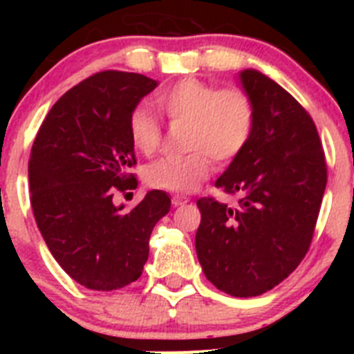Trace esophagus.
I'll return each instance as SVG.
<instances>
[{
	"instance_id": "esophagus-1",
	"label": "esophagus",
	"mask_w": 354,
	"mask_h": 354,
	"mask_svg": "<svg viewBox=\"0 0 354 354\" xmlns=\"http://www.w3.org/2000/svg\"><path fill=\"white\" fill-rule=\"evenodd\" d=\"M189 200H187V196H183V195H174L171 196V204L175 205V207H179V205H184L187 204Z\"/></svg>"
}]
</instances>
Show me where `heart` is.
Segmentation results:
<instances>
[{"label": "heart", "mask_w": 354, "mask_h": 354, "mask_svg": "<svg viewBox=\"0 0 354 354\" xmlns=\"http://www.w3.org/2000/svg\"><path fill=\"white\" fill-rule=\"evenodd\" d=\"M156 104L170 122L186 124L183 158L159 159L145 168L147 186L171 193L195 192L220 165L246 149L255 124V108L241 88H218L196 77L177 81L156 95ZM161 126L145 108L129 117V138L140 154L152 156L161 143Z\"/></svg>", "instance_id": "1"}]
</instances>
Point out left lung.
Here are the masks:
<instances>
[{"mask_svg":"<svg viewBox=\"0 0 354 354\" xmlns=\"http://www.w3.org/2000/svg\"><path fill=\"white\" fill-rule=\"evenodd\" d=\"M255 108L246 149L216 187L236 207L200 198L195 248L205 278L236 298L286 280L308 252L326 187V161L314 120L287 90L255 68L239 72Z\"/></svg>","mask_w":354,"mask_h":354,"instance_id":"8db88e82","label":"left lung"}]
</instances>
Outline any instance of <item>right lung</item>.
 <instances>
[{"mask_svg": "<svg viewBox=\"0 0 354 354\" xmlns=\"http://www.w3.org/2000/svg\"><path fill=\"white\" fill-rule=\"evenodd\" d=\"M158 81L120 71L97 72L56 101L28 162L31 207L49 252L65 273L92 290L138 280L154 225L170 196L152 189L133 211L115 192L136 187L129 117Z\"/></svg>", "mask_w": 354, "mask_h": 354, "instance_id": "1", "label": "right lung"}]
</instances>
